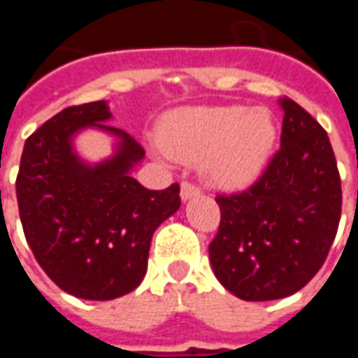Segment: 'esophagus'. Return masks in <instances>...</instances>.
I'll return each mask as SVG.
<instances>
[{"label": "esophagus", "instance_id": "obj_1", "mask_svg": "<svg viewBox=\"0 0 358 358\" xmlns=\"http://www.w3.org/2000/svg\"><path fill=\"white\" fill-rule=\"evenodd\" d=\"M197 195H199V187H195L189 182H182V186H180V199L182 201H189V199H194Z\"/></svg>", "mask_w": 358, "mask_h": 358}]
</instances>
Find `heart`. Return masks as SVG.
I'll return each instance as SVG.
<instances>
[{
  "label": "heart",
  "mask_w": 358,
  "mask_h": 358,
  "mask_svg": "<svg viewBox=\"0 0 358 358\" xmlns=\"http://www.w3.org/2000/svg\"><path fill=\"white\" fill-rule=\"evenodd\" d=\"M276 136L268 110L243 105L182 107L159 126L164 153L182 163L201 159L203 176L222 189L253 184L268 163Z\"/></svg>",
  "instance_id": "1"
}]
</instances>
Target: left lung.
Instances as JSON below:
<instances>
[{
  "instance_id": "1",
  "label": "left lung",
  "mask_w": 358,
  "mask_h": 358,
  "mask_svg": "<svg viewBox=\"0 0 358 358\" xmlns=\"http://www.w3.org/2000/svg\"><path fill=\"white\" fill-rule=\"evenodd\" d=\"M280 151L248 192L218 197L209 245L213 272L243 301L299 292L326 261L341 215V182L328 134L297 103L280 97Z\"/></svg>"
}]
</instances>
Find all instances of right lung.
<instances>
[{
    "label": "right lung",
    "instance_id": "1",
    "mask_svg": "<svg viewBox=\"0 0 358 358\" xmlns=\"http://www.w3.org/2000/svg\"><path fill=\"white\" fill-rule=\"evenodd\" d=\"M109 101L69 107L24 143L17 176L20 222L36 261L74 297L110 301L134 292L148 272L151 238L180 209V187L155 192L132 172L145 151L107 124ZM86 129L107 133L113 153L92 164L76 140Z\"/></svg>",
    "mask_w": 358,
    "mask_h": 358
}]
</instances>
